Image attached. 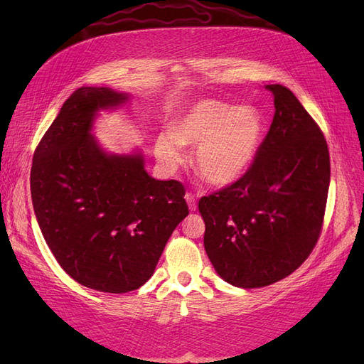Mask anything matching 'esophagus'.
<instances>
[{"mask_svg": "<svg viewBox=\"0 0 364 364\" xmlns=\"http://www.w3.org/2000/svg\"><path fill=\"white\" fill-rule=\"evenodd\" d=\"M185 200H186V203H188L190 211H196L197 203H196V199H194V196L191 193H186L185 194Z\"/></svg>", "mask_w": 364, "mask_h": 364, "instance_id": "esophagus-1", "label": "esophagus"}]
</instances>
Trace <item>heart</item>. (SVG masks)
Masks as SVG:
<instances>
[{
  "mask_svg": "<svg viewBox=\"0 0 364 364\" xmlns=\"http://www.w3.org/2000/svg\"><path fill=\"white\" fill-rule=\"evenodd\" d=\"M264 123L253 106L229 105L215 98L197 100L174 118L171 134L155 139V156L174 171L185 156L181 146L196 147L193 164L211 185L226 186L243 178L257 155Z\"/></svg>",
  "mask_w": 364,
  "mask_h": 364,
  "instance_id": "heart-1",
  "label": "heart"
}]
</instances>
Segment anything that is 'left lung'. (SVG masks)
<instances>
[{
	"label": "left lung",
	"instance_id": "1",
	"mask_svg": "<svg viewBox=\"0 0 364 364\" xmlns=\"http://www.w3.org/2000/svg\"><path fill=\"white\" fill-rule=\"evenodd\" d=\"M266 90L274 115L255 161L243 178L199 202L206 255L218 277L240 289L278 282L308 258L329 188L322 130L289 87Z\"/></svg>",
	"mask_w": 364,
	"mask_h": 364
}]
</instances>
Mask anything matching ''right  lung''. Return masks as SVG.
<instances>
[{
  "mask_svg": "<svg viewBox=\"0 0 364 364\" xmlns=\"http://www.w3.org/2000/svg\"><path fill=\"white\" fill-rule=\"evenodd\" d=\"M129 98L105 86L74 91L42 136L30 173L33 209L54 258L74 281L105 293L146 284L188 215L181 182L151 178L141 151L107 153L91 134L98 112Z\"/></svg>",
  "mask_w": 364,
  "mask_h": 364,
  "instance_id": "add662e5",
  "label": "right lung"
}]
</instances>
